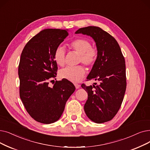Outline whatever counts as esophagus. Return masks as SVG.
I'll return each instance as SVG.
<instances>
[{"mask_svg":"<svg viewBox=\"0 0 150 150\" xmlns=\"http://www.w3.org/2000/svg\"><path fill=\"white\" fill-rule=\"evenodd\" d=\"M75 86L76 88V89H79V88H80V84H75Z\"/></svg>","mask_w":150,"mask_h":150,"instance_id":"34e87169","label":"esophagus"}]
</instances>
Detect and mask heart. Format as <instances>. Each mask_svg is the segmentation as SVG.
Instances as JSON below:
<instances>
[{"label": "heart", "instance_id": "1", "mask_svg": "<svg viewBox=\"0 0 150 150\" xmlns=\"http://www.w3.org/2000/svg\"><path fill=\"white\" fill-rule=\"evenodd\" d=\"M69 46L71 50L80 54L79 62L91 69L96 64L98 59V53L96 49L92 48V44L88 40L84 38H78L71 41ZM54 59L59 66H64L66 63V51L62 47H57L54 52ZM86 71L81 65L74 67H67L59 72L61 79H66L72 83L81 81L85 75Z\"/></svg>", "mask_w": 150, "mask_h": 150}]
</instances>
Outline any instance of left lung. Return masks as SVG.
<instances>
[{"instance_id": "left-lung-1", "label": "left lung", "mask_w": 150, "mask_h": 150, "mask_svg": "<svg viewBox=\"0 0 150 150\" xmlns=\"http://www.w3.org/2000/svg\"><path fill=\"white\" fill-rule=\"evenodd\" d=\"M75 34L93 37L96 42L98 59L87 77V81L99 83L87 86L81 84L88 93L84 110L88 118L96 123L112 120L119 111L126 89L125 57L115 38L99 27L80 28Z\"/></svg>"}]
</instances>
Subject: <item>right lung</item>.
<instances>
[{"instance_id": "obj_1", "label": "right lung", "mask_w": 150, "mask_h": 150, "mask_svg": "<svg viewBox=\"0 0 150 150\" xmlns=\"http://www.w3.org/2000/svg\"><path fill=\"white\" fill-rule=\"evenodd\" d=\"M68 35L67 30L46 29L25 45L18 66L19 96L28 113L36 121L50 124L60 118L66 103L74 93L72 83L62 79L53 87L57 65L54 59L56 48Z\"/></svg>"}]
</instances>
